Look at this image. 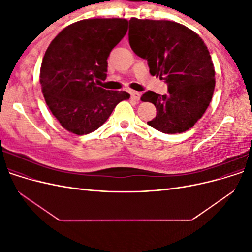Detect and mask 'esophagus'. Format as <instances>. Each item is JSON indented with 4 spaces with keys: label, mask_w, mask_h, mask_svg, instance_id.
<instances>
[{
    "label": "esophagus",
    "mask_w": 252,
    "mask_h": 252,
    "mask_svg": "<svg viewBox=\"0 0 252 252\" xmlns=\"http://www.w3.org/2000/svg\"><path fill=\"white\" fill-rule=\"evenodd\" d=\"M130 94H131V98L135 101H140V97H141V94L138 93V91H130Z\"/></svg>",
    "instance_id": "34e87169"
}]
</instances>
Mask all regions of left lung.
<instances>
[{
  "label": "left lung",
  "instance_id": "left-lung-1",
  "mask_svg": "<svg viewBox=\"0 0 252 252\" xmlns=\"http://www.w3.org/2000/svg\"><path fill=\"white\" fill-rule=\"evenodd\" d=\"M129 44L147 60L149 72L164 80L168 94L146 91L141 100L156 106L147 124L163 133H182L194 126L207 109L216 86L215 67L203 40L172 21L132 18Z\"/></svg>",
  "mask_w": 252,
  "mask_h": 252
}]
</instances>
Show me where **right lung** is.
I'll use <instances>...</instances> for the list:
<instances>
[{
    "instance_id": "right-lung-1",
    "label": "right lung",
    "mask_w": 252,
    "mask_h": 252,
    "mask_svg": "<svg viewBox=\"0 0 252 252\" xmlns=\"http://www.w3.org/2000/svg\"><path fill=\"white\" fill-rule=\"evenodd\" d=\"M128 29L125 19H88L67 26L50 43L40 82L48 108L66 130L88 134L101 127L130 94L106 90L110 51Z\"/></svg>"
}]
</instances>
